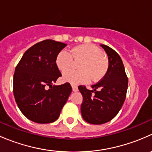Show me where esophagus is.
<instances>
[{
    "label": "esophagus",
    "instance_id": "1",
    "mask_svg": "<svg viewBox=\"0 0 152 152\" xmlns=\"http://www.w3.org/2000/svg\"><path fill=\"white\" fill-rule=\"evenodd\" d=\"M72 89H73V92H77L78 90H79L78 87H76V86H75V85H72Z\"/></svg>",
    "mask_w": 152,
    "mask_h": 152
}]
</instances>
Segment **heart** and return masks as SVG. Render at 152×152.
I'll list each match as a JSON object with an SVG mask.
<instances>
[{
    "label": "heart",
    "mask_w": 152,
    "mask_h": 152,
    "mask_svg": "<svg viewBox=\"0 0 152 152\" xmlns=\"http://www.w3.org/2000/svg\"><path fill=\"white\" fill-rule=\"evenodd\" d=\"M73 59L82 60L78 65L79 70H69L62 76L64 82L72 85L84 83L87 82L90 77L93 81H99L105 76L108 70L107 58L99 47L92 44L78 45L70 52L61 50L56 57V67L64 73L72 66Z\"/></svg>",
    "instance_id": "obj_1"
}]
</instances>
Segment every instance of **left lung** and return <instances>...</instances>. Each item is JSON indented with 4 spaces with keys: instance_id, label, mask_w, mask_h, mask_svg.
Here are the masks:
<instances>
[{
    "instance_id": "1",
    "label": "left lung",
    "mask_w": 152,
    "mask_h": 152,
    "mask_svg": "<svg viewBox=\"0 0 152 152\" xmlns=\"http://www.w3.org/2000/svg\"><path fill=\"white\" fill-rule=\"evenodd\" d=\"M100 45L108 56L107 73L99 83L91 86L92 90L83 86L79 87L83 96L81 105L82 118L92 124H103L114 118L124 104L128 88V79L121 58L111 48Z\"/></svg>"
}]
</instances>
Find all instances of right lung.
<instances>
[{
	"instance_id": "add662e5",
	"label": "right lung",
	"mask_w": 152,
	"mask_h": 152,
	"mask_svg": "<svg viewBox=\"0 0 152 152\" xmlns=\"http://www.w3.org/2000/svg\"><path fill=\"white\" fill-rule=\"evenodd\" d=\"M67 44L45 39L24 53L13 79L15 102L21 113L38 124L54 122L72 91L69 83L54 85L62 76L56 57Z\"/></svg>"
}]
</instances>
